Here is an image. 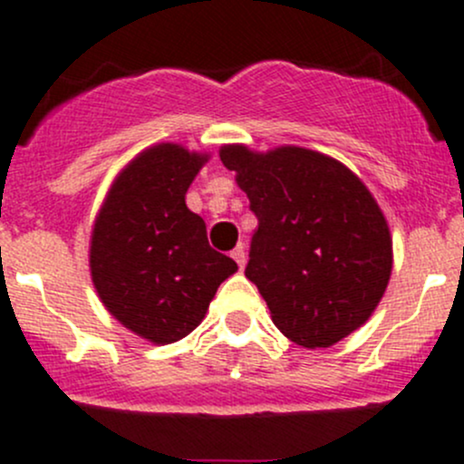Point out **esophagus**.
Listing matches in <instances>:
<instances>
[{
  "label": "esophagus",
  "mask_w": 464,
  "mask_h": 464,
  "mask_svg": "<svg viewBox=\"0 0 464 464\" xmlns=\"http://www.w3.org/2000/svg\"><path fill=\"white\" fill-rule=\"evenodd\" d=\"M231 256H233V260L237 262V266H240V269H242V266H245V262H246V251H245V246L237 245L236 249L231 251Z\"/></svg>",
  "instance_id": "34e87169"
}]
</instances>
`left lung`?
<instances>
[{"label":"left lung","mask_w":464,"mask_h":464,"mask_svg":"<svg viewBox=\"0 0 464 464\" xmlns=\"http://www.w3.org/2000/svg\"><path fill=\"white\" fill-rule=\"evenodd\" d=\"M219 159L258 218L245 276L274 325L303 348H330L363 325L386 292L392 245L359 177L305 148L224 145Z\"/></svg>","instance_id":"1"}]
</instances>
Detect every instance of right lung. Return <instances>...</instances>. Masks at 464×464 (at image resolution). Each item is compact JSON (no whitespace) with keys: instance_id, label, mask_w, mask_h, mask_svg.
<instances>
[{"instance_id":"add662e5","label":"right lung","mask_w":464,"mask_h":464,"mask_svg":"<svg viewBox=\"0 0 464 464\" xmlns=\"http://www.w3.org/2000/svg\"><path fill=\"white\" fill-rule=\"evenodd\" d=\"M206 157L179 145L145 150L111 186L93 224L92 278L107 310L152 343L184 339L237 265L208 245L186 206Z\"/></svg>"}]
</instances>
